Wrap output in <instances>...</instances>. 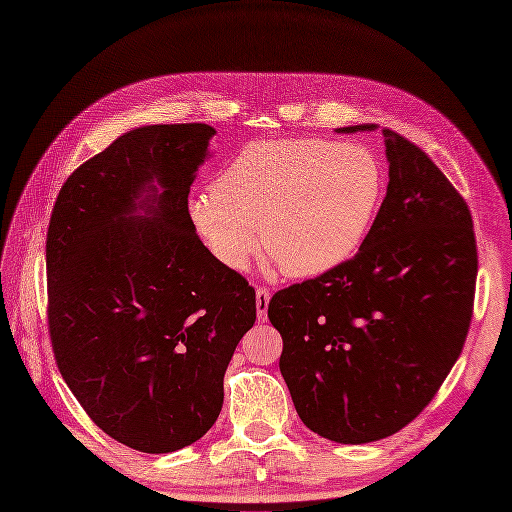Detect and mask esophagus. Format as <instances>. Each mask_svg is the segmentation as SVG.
<instances>
[{
  "mask_svg": "<svg viewBox=\"0 0 512 512\" xmlns=\"http://www.w3.org/2000/svg\"><path fill=\"white\" fill-rule=\"evenodd\" d=\"M269 299H271V292L267 288H256V314H258V322H265L267 320Z\"/></svg>",
  "mask_w": 512,
  "mask_h": 512,
  "instance_id": "esophagus-1",
  "label": "esophagus"
}]
</instances>
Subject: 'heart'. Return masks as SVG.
I'll list each match as a JSON object with an SVG mask.
<instances>
[{
  "mask_svg": "<svg viewBox=\"0 0 512 512\" xmlns=\"http://www.w3.org/2000/svg\"><path fill=\"white\" fill-rule=\"evenodd\" d=\"M384 170L369 149L324 138L245 145L213 188L190 198L196 232L226 269L250 262L258 230L269 265L316 277L352 258L374 224Z\"/></svg>",
  "mask_w": 512,
  "mask_h": 512,
  "instance_id": "1",
  "label": "heart"
}]
</instances>
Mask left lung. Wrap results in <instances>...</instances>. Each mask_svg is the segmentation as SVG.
I'll use <instances>...</instances> for the list:
<instances>
[{
    "mask_svg": "<svg viewBox=\"0 0 512 512\" xmlns=\"http://www.w3.org/2000/svg\"><path fill=\"white\" fill-rule=\"evenodd\" d=\"M382 134L389 185L359 252L269 303L294 408L339 444L376 442L414 421L459 359L472 320L478 256L466 200L423 149Z\"/></svg>",
    "mask_w": 512,
    "mask_h": 512,
    "instance_id": "8db88e82",
    "label": "left lung"
}]
</instances>
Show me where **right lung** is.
Listing matches in <instances>:
<instances>
[{"label":"right lung","mask_w":512,"mask_h":512,"mask_svg":"<svg viewBox=\"0 0 512 512\" xmlns=\"http://www.w3.org/2000/svg\"><path fill=\"white\" fill-rule=\"evenodd\" d=\"M207 123L134 128L61 185L46 235L55 361L104 433L173 453L218 421L256 292L198 239Z\"/></svg>","instance_id":"obj_1"}]
</instances>
